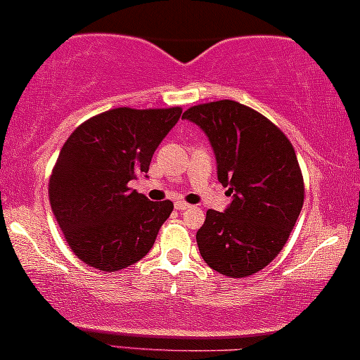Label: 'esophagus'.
<instances>
[{
    "label": "esophagus",
    "mask_w": 360,
    "mask_h": 360,
    "mask_svg": "<svg viewBox=\"0 0 360 360\" xmlns=\"http://www.w3.org/2000/svg\"><path fill=\"white\" fill-rule=\"evenodd\" d=\"M175 208L179 210V211H184V210H188V208H191V205L185 203V201H176V203H175Z\"/></svg>",
    "instance_id": "esophagus-1"
}]
</instances>
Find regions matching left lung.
Masks as SVG:
<instances>
[{
  "label": "left lung",
  "instance_id": "8db88e82",
  "mask_svg": "<svg viewBox=\"0 0 360 360\" xmlns=\"http://www.w3.org/2000/svg\"><path fill=\"white\" fill-rule=\"evenodd\" d=\"M208 137L218 180L233 201L206 211L196 244L206 264L233 278L249 277L283 249L303 206L304 186L287 136L260 112L221 100L184 112Z\"/></svg>",
  "mask_w": 360,
  "mask_h": 360
}]
</instances>
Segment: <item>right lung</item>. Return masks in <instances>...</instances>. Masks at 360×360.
Masks as SVG:
<instances>
[{"label":"right lung","instance_id":"obj_1","mask_svg":"<svg viewBox=\"0 0 360 360\" xmlns=\"http://www.w3.org/2000/svg\"><path fill=\"white\" fill-rule=\"evenodd\" d=\"M181 116V108H116L93 116L63 144L49 181L51 206L83 262L116 272L152 249L174 203L129 188Z\"/></svg>","mask_w":360,"mask_h":360}]
</instances>
